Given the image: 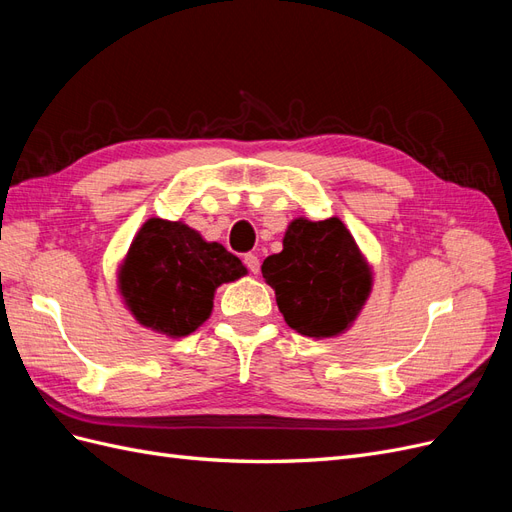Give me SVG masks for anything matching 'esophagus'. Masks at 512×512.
Segmentation results:
<instances>
[{"instance_id": "esophagus-1", "label": "esophagus", "mask_w": 512, "mask_h": 512, "mask_svg": "<svg viewBox=\"0 0 512 512\" xmlns=\"http://www.w3.org/2000/svg\"><path fill=\"white\" fill-rule=\"evenodd\" d=\"M243 262H245V267L250 269V273H258L260 271V260H258V256L256 254H245V258H243Z\"/></svg>"}]
</instances>
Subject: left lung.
I'll return each mask as SVG.
<instances>
[{
	"label": "left lung",
	"mask_w": 512,
	"mask_h": 512,
	"mask_svg": "<svg viewBox=\"0 0 512 512\" xmlns=\"http://www.w3.org/2000/svg\"><path fill=\"white\" fill-rule=\"evenodd\" d=\"M262 277L288 327L307 337H335L352 327L371 292V269L339 218L288 224L284 250L262 262Z\"/></svg>",
	"instance_id": "8db88e82"
}]
</instances>
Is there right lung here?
I'll return each instance as SVG.
<instances>
[{
	"label": "right lung",
	"instance_id": "add662e5",
	"mask_svg": "<svg viewBox=\"0 0 512 512\" xmlns=\"http://www.w3.org/2000/svg\"><path fill=\"white\" fill-rule=\"evenodd\" d=\"M247 269L224 245L209 243L183 222L147 220L119 267V292L147 329L185 337L213 309L215 288Z\"/></svg>",
	"mask_w": 512,
	"mask_h": 512
}]
</instances>
